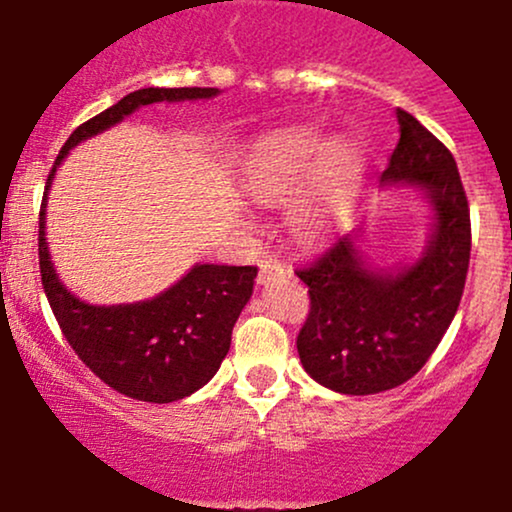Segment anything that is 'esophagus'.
Returning a JSON list of instances; mask_svg holds the SVG:
<instances>
[{
  "label": "esophagus",
  "instance_id": "34e87169",
  "mask_svg": "<svg viewBox=\"0 0 512 512\" xmlns=\"http://www.w3.org/2000/svg\"><path fill=\"white\" fill-rule=\"evenodd\" d=\"M282 274H287V270H284L282 262H277V260H262V262H260V277H257V282L265 284L270 277H282Z\"/></svg>",
  "mask_w": 512,
  "mask_h": 512
}]
</instances>
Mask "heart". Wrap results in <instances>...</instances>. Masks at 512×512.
Returning a JSON list of instances; mask_svg holds the SVG:
<instances>
[{"label": "heart", "instance_id": "heart-1", "mask_svg": "<svg viewBox=\"0 0 512 512\" xmlns=\"http://www.w3.org/2000/svg\"><path fill=\"white\" fill-rule=\"evenodd\" d=\"M360 176L355 144L333 142L319 129L289 127L267 134L252 149L245 166L247 188L255 198L279 203L309 179L289 208V228L299 240H316L346 211Z\"/></svg>", "mask_w": 512, "mask_h": 512}]
</instances>
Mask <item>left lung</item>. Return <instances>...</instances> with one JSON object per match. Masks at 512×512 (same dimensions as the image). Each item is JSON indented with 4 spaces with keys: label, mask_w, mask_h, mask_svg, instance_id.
<instances>
[{
    "label": "left lung",
    "mask_w": 512,
    "mask_h": 512,
    "mask_svg": "<svg viewBox=\"0 0 512 512\" xmlns=\"http://www.w3.org/2000/svg\"><path fill=\"white\" fill-rule=\"evenodd\" d=\"M397 122L383 181L429 196L434 233L424 255L397 272H373L341 238L297 270L311 299L297 336L301 365L343 395H375L417 375L454 319L469 272L471 215L456 161L410 112L397 107Z\"/></svg>",
    "instance_id": "1"
}]
</instances>
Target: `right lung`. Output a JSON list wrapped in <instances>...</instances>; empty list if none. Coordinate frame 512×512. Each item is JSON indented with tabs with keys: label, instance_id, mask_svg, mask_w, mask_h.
I'll list each match as a JSON object with an SVG mask.
<instances>
[{
	"label": "right lung",
	"instance_id": "1",
	"mask_svg": "<svg viewBox=\"0 0 512 512\" xmlns=\"http://www.w3.org/2000/svg\"><path fill=\"white\" fill-rule=\"evenodd\" d=\"M218 88L134 90L83 122L63 144L46 179V193L63 157L83 139L117 125L152 102L201 100ZM46 193L39 213L41 284L63 336L78 358L112 390L142 402L184 400L218 373L230 351L240 311L250 301L257 267L196 265L159 297L120 306H93L68 292L56 277L46 245Z\"/></svg>",
	"mask_w": 512,
	"mask_h": 512
}]
</instances>
